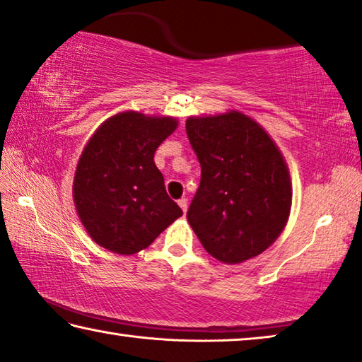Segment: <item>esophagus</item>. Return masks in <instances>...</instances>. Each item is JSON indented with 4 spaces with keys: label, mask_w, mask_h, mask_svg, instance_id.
Masks as SVG:
<instances>
[{
    "label": "esophagus",
    "mask_w": 362,
    "mask_h": 362,
    "mask_svg": "<svg viewBox=\"0 0 362 362\" xmlns=\"http://www.w3.org/2000/svg\"><path fill=\"white\" fill-rule=\"evenodd\" d=\"M179 206H180V208H182V211H183V212H187V209H188L187 198H180V199H179Z\"/></svg>",
    "instance_id": "obj_1"
}]
</instances>
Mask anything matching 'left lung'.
<instances>
[{
	"mask_svg": "<svg viewBox=\"0 0 362 362\" xmlns=\"http://www.w3.org/2000/svg\"><path fill=\"white\" fill-rule=\"evenodd\" d=\"M188 140L202 180L187 219L208 253L243 262L271 246L288 221L290 175L264 129L240 112L190 117Z\"/></svg>",
	"mask_w": 362,
	"mask_h": 362,
	"instance_id": "left-lung-1",
	"label": "left lung"
}]
</instances>
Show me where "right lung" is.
<instances>
[{
	"label": "right lung",
	"mask_w": 362,
	"mask_h": 362,
	"mask_svg": "<svg viewBox=\"0 0 362 362\" xmlns=\"http://www.w3.org/2000/svg\"><path fill=\"white\" fill-rule=\"evenodd\" d=\"M175 127L172 117L129 111L106 120L87 143L74 179V202L103 248L139 253L183 214L154 164V151Z\"/></svg>",
	"instance_id": "add662e5"
}]
</instances>
